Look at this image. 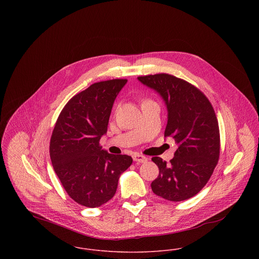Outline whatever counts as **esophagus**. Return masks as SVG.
<instances>
[{"mask_svg": "<svg viewBox=\"0 0 259 259\" xmlns=\"http://www.w3.org/2000/svg\"><path fill=\"white\" fill-rule=\"evenodd\" d=\"M133 158H134V160L137 161V162H145V161L148 160V157H146L145 155L140 154V153H135V154L133 155Z\"/></svg>", "mask_w": 259, "mask_h": 259, "instance_id": "34e87169", "label": "esophagus"}]
</instances>
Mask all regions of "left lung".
Masks as SVG:
<instances>
[{"mask_svg": "<svg viewBox=\"0 0 259 259\" xmlns=\"http://www.w3.org/2000/svg\"><path fill=\"white\" fill-rule=\"evenodd\" d=\"M138 78L164 100L168 111L164 137L179 145L169 163L158 156L151 158L159 169L151 189L170 201L188 199L207 184L219 162L221 136L213 107L199 89L172 74Z\"/></svg>", "mask_w": 259, "mask_h": 259, "instance_id": "1", "label": "left lung"}]
</instances>
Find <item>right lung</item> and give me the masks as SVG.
Instances as JSON below:
<instances>
[{"instance_id": "obj_1", "label": "right lung", "mask_w": 259, "mask_h": 259, "mask_svg": "<svg viewBox=\"0 0 259 259\" xmlns=\"http://www.w3.org/2000/svg\"><path fill=\"white\" fill-rule=\"evenodd\" d=\"M113 78L74 95L61 111L50 143L54 169L69 196L80 205L98 207L114 195L119 176L133 163L126 154L102 149L113 102L126 83Z\"/></svg>"}]
</instances>
